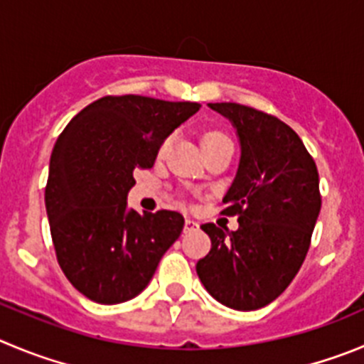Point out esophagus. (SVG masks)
Masks as SVG:
<instances>
[{
    "instance_id": "esophagus-1",
    "label": "esophagus",
    "mask_w": 364,
    "mask_h": 364,
    "mask_svg": "<svg viewBox=\"0 0 364 364\" xmlns=\"http://www.w3.org/2000/svg\"><path fill=\"white\" fill-rule=\"evenodd\" d=\"M199 230V223L193 219H186L185 220V232H196Z\"/></svg>"
}]
</instances>
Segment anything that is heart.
Here are the masks:
<instances>
[{"mask_svg":"<svg viewBox=\"0 0 364 364\" xmlns=\"http://www.w3.org/2000/svg\"><path fill=\"white\" fill-rule=\"evenodd\" d=\"M219 140H226V136L219 134V132H210V134L206 136V138H205V145H206V144H212V141H219ZM166 145H168V140H166L165 144H163V147H161V152L165 151V149H166Z\"/></svg>","mask_w":364,"mask_h":364,"instance_id":"obj_1","label":"heart"}]
</instances>
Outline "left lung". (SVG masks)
Returning a JSON list of instances; mask_svg holds the SVG:
<instances>
[{"instance_id": "left-lung-1", "label": "left lung", "mask_w": 364, "mask_h": 364, "mask_svg": "<svg viewBox=\"0 0 364 364\" xmlns=\"http://www.w3.org/2000/svg\"><path fill=\"white\" fill-rule=\"evenodd\" d=\"M208 107L228 118L239 138V168L223 198V213L239 217V230L203 224L212 250L196 271L219 304L257 311L277 300L304 264L321 208L318 168L278 118L233 102Z\"/></svg>"}]
</instances>
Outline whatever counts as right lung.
<instances>
[{
    "mask_svg": "<svg viewBox=\"0 0 364 364\" xmlns=\"http://www.w3.org/2000/svg\"><path fill=\"white\" fill-rule=\"evenodd\" d=\"M201 107L140 95L104 97L57 138L44 192L57 260L75 289L114 305L138 296L185 226L181 213L127 206L134 172Z\"/></svg>",
    "mask_w": 364,
    "mask_h": 364,
    "instance_id": "obj_1",
    "label": "right lung"
}]
</instances>
